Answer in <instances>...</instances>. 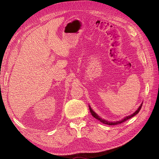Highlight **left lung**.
<instances>
[{
    "label": "left lung",
    "mask_w": 159,
    "mask_h": 159,
    "mask_svg": "<svg viewBox=\"0 0 159 159\" xmlns=\"http://www.w3.org/2000/svg\"><path fill=\"white\" fill-rule=\"evenodd\" d=\"M142 105H143V103H141V105H140V107H139L138 108V109L136 111L134 112V113H133L132 115H129V116H127V117H125L123 119L121 120V121H116V122H109V121H105V120L102 119V118H100V117L98 116V115L97 114H96L92 109H91V108L90 107V106H89V111H90V112H91V115H93V117H94L95 119H97L99 120V121H100L101 122H102L103 123L107 124V125H119V124H120V123H123V122H125V121H126L127 120H128V119H131V117H133V116H134V115H136L139 112V111L141 110Z\"/></svg>",
    "instance_id": "1"
}]
</instances>
